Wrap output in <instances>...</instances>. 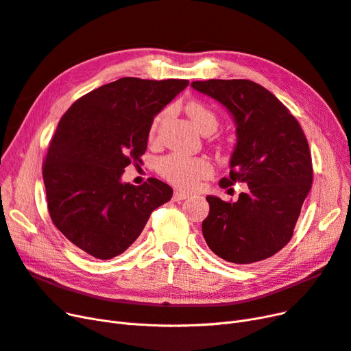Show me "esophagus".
Segmentation results:
<instances>
[{"label": "esophagus", "instance_id": "34e87169", "mask_svg": "<svg viewBox=\"0 0 351 351\" xmlns=\"http://www.w3.org/2000/svg\"><path fill=\"white\" fill-rule=\"evenodd\" d=\"M186 198H189V195H188V193H185V192H180V191H175L173 192V201H184Z\"/></svg>", "mask_w": 351, "mask_h": 351}]
</instances>
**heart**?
<instances>
[{"label":"heart","instance_id":"1","mask_svg":"<svg viewBox=\"0 0 351 351\" xmlns=\"http://www.w3.org/2000/svg\"><path fill=\"white\" fill-rule=\"evenodd\" d=\"M186 112L189 119L197 125L202 133L215 132L218 127V119L213 110L197 101H192L186 106ZM167 114V110L159 112L154 117L150 128L149 138L154 140L158 136L159 127ZM158 172L163 176L167 182L180 188V189H195L201 180L208 178L214 172L213 163L205 158H189L179 153L167 154L158 160Z\"/></svg>","mask_w":351,"mask_h":351}]
</instances>
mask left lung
<instances>
[{
	"instance_id": "left-lung-1",
	"label": "left lung",
	"mask_w": 351,
	"mask_h": 351,
	"mask_svg": "<svg viewBox=\"0 0 351 351\" xmlns=\"http://www.w3.org/2000/svg\"><path fill=\"white\" fill-rule=\"evenodd\" d=\"M191 86L217 99L237 125L230 175L219 186L245 184L236 202L206 197L202 221L208 247L231 263L249 265L289 243L313 185V160L300 123L262 85L249 80L195 81Z\"/></svg>"
}]
</instances>
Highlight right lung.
<instances>
[{"instance_id":"right-lung-1","label":"right lung","mask_w":351,"mask_h":351,"mask_svg":"<svg viewBox=\"0 0 351 351\" xmlns=\"http://www.w3.org/2000/svg\"><path fill=\"white\" fill-rule=\"evenodd\" d=\"M186 80L121 77L76 99L60 119L43 163L51 221L76 247L101 261L125 252L150 214L171 201L156 178L123 184L130 163L141 162L149 128Z\"/></svg>"}]
</instances>
